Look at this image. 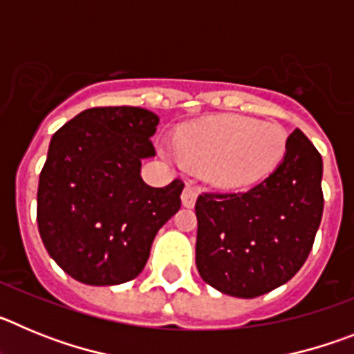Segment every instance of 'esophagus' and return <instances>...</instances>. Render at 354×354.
Segmentation results:
<instances>
[{
    "mask_svg": "<svg viewBox=\"0 0 354 354\" xmlns=\"http://www.w3.org/2000/svg\"><path fill=\"white\" fill-rule=\"evenodd\" d=\"M196 196H198V187L193 186V184H186L183 192V204L186 207H193L196 202Z\"/></svg>",
    "mask_w": 354,
    "mask_h": 354,
    "instance_id": "34e87169",
    "label": "esophagus"
}]
</instances>
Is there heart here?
Here are the masks:
<instances>
[{
    "label": "heart",
    "mask_w": 354,
    "mask_h": 354,
    "mask_svg": "<svg viewBox=\"0 0 354 354\" xmlns=\"http://www.w3.org/2000/svg\"><path fill=\"white\" fill-rule=\"evenodd\" d=\"M287 134L277 122L225 115L184 127L175 138L177 156L202 168L211 183L246 186L262 179L282 161Z\"/></svg>",
    "instance_id": "b5f03b06"
}]
</instances>
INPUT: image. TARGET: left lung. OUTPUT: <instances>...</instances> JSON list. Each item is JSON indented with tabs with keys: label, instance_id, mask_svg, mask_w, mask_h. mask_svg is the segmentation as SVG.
Instances as JSON below:
<instances>
[{
	"label": "left lung",
	"instance_id": "8db88e82",
	"mask_svg": "<svg viewBox=\"0 0 354 354\" xmlns=\"http://www.w3.org/2000/svg\"><path fill=\"white\" fill-rule=\"evenodd\" d=\"M323 159L299 129L286 156L246 192L196 198V268L204 282L236 298H257L301 270L324 207Z\"/></svg>",
	"mask_w": 354,
	"mask_h": 354
}]
</instances>
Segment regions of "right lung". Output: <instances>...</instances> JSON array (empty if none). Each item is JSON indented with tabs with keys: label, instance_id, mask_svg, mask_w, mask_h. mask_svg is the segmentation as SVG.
Masks as SVG:
<instances>
[{
	"label": "right lung",
	"instance_id": "1",
	"mask_svg": "<svg viewBox=\"0 0 354 354\" xmlns=\"http://www.w3.org/2000/svg\"><path fill=\"white\" fill-rule=\"evenodd\" d=\"M159 117L133 106L81 111L53 134L37 192L42 243L67 274L86 286L138 277L159 228L180 209L184 183H143L156 156Z\"/></svg>",
	"mask_w": 354,
	"mask_h": 354
}]
</instances>
